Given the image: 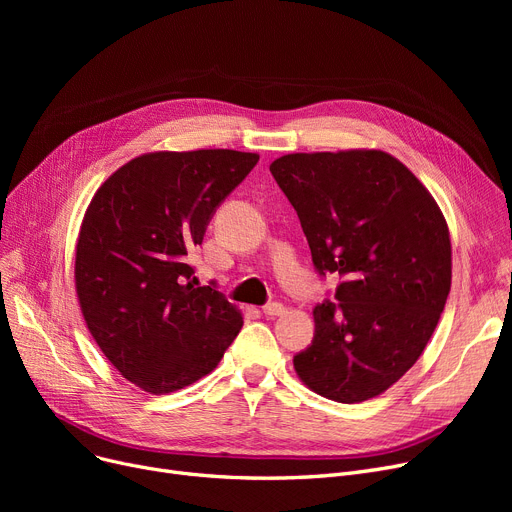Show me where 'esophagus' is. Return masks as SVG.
I'll use <instances>...</instances> for the list:
<instances>
[{
  "label": "esophagus",
  "mask_w": 512,
  "mask_h": 512,
  "mask_svg": "<svg viewBox=\"0 0 512 512\" xmlns=\"http://www.w3.org/2000/svg\"><path fill=\"white\" fill-rule=\"evenodd\" d=\"M286 311V307L282 305V303H278V301H274V303H267V305H263V313L267 315V317H274V315H282Z\"/></svg>",
  "instance_id": "1"
}]
</instances>
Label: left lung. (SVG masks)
I'll use <instances>...</instances> for the list:
<instances>
[{"mask_svg": "<svg viewBox=\"0 0 512 512\" xmlns=\"http://www.w3.org/2000/svg\"><path fill=\"white\" fill-rule=\"evenodd\" d=\"M270 172L299 215L315 272L340 278L332 301L313 309L315 334L294 369L336 402L378 396L415 365L444 311V215L384 151L290 153Z\"/></svg>", "mask_w": 512, "mask_h": 512, "instance_id": "1", "label": "left lung"}]
</instances>
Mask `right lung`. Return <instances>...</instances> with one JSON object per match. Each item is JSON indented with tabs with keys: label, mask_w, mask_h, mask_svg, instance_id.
Here are the masks:
<instances>
[{
	"label": "right lung",
	"mask_w": 512,
	"mask_h": 512,
	"mask_svg": "<svg viewBox=\"0 0 512 512\" xmlns=\"http://www.w3.org/2000/svg\"><path fill=\"white\" fill-rule=\"evenodd\" d=\"M257 161L232 149L147 153L107 178L85 213L74 261L80 309L103 355L145 392L197 382L242 328L215 282L195 286L186 255Z\"/></svg>",
	"instance_id": "add662e5"
}]
</instances>
